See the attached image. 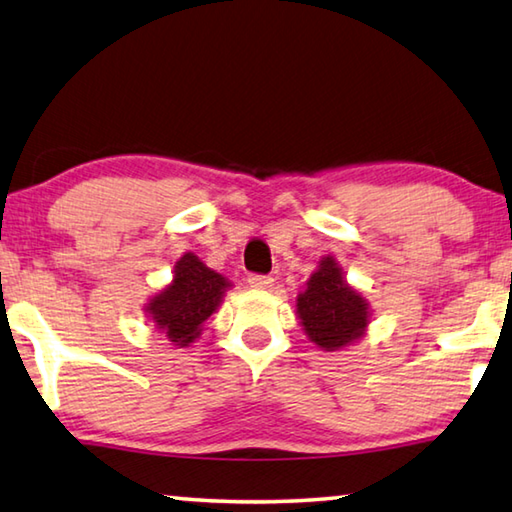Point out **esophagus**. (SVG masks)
<instances>
[{
    "mask_svg": "<svg viewBox=\"0 0 512 512\" xmlns=\"http://www.w3.org/2000/svg\"><path fill=\"white\" fill-rule=\"evenodd\" d=\"M248 284L253 289H271L273 287V277L271 275L253 273V275H248Z\"/></svg>",
    "mask_w": 512,
    "mask_h": 512,
    "instance_id": "1",
    "label": "esophagus"
}]
</instances>
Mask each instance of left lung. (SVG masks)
<instances>
[{"instance_id":"1","label":"left lung","mask_w":512,"mask_h":512,"mask_svg":"<svg viewBox=\"0 0 512 512\" xmlns=\"http://www.w3.org/2000/svg\"><path fill=\"white\" fill-rule=\"evenodd\" d=\"M298 316L311 341L327 352L359 339L368 325V305L343 280L334 257H325L298 296Z\"/></svg>"}]
</instances>
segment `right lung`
Masks as SVG:
<instances>
[{"instance_id":"obj_1","label":"right lung","mask_w":512,"mask_h":512,"mask_svg":"<svg viewBox=\"0 0 512 512\" xmlns=\"http://www.w3.org/2000/svg\"><path fill=\"white\" fill-rule=\"evenodd\" d=\"M228 287L223 275L210 271L194 253H187L176 264L173 282L149 302L146 311L171 343L185 348L201 334V325L219 307Z\"/></svg>"}]
</instances>
